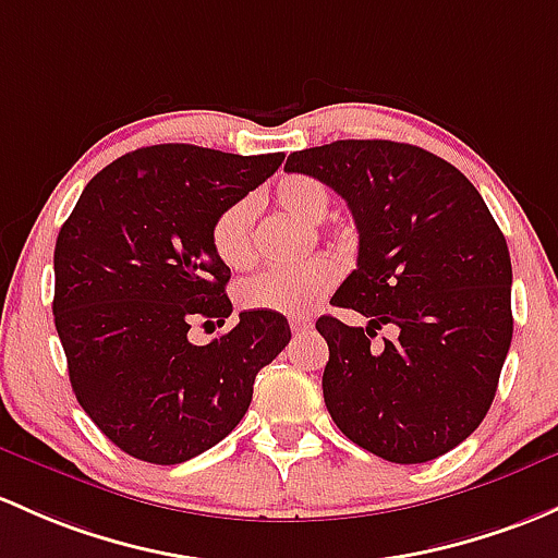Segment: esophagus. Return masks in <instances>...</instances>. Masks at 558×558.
<instances>
[{
    "instance_id": "obj_1",
    "label": "esophagus",
    "mask_w": 558,
    "mask_h": 558,
    "mask_svg": "<svg viewBox=\"0 0 558 558\" xmlns=\"http://www.w3.org/2000/svg\"><path fill=\"white\" fill-rule=\"evenodd\" d=\"M310 320H304V318H294L291 320V331H294V337H302V333H307L310 331Z\"/></svg>"
}]
</instances>
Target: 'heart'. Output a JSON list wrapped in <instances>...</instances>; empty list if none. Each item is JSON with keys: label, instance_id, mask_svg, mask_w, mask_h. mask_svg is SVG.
Returning a JSON list of instances; mask_svg holds the SVG:
<instances>
[{"label": "heart", "instance_id": "1", "mask_svg": "<svg viewBox=\"0 0 558 558\" xmlns=\"http://www.w3.org/2000/svg\"><path fill=\"white\" fill-rule=\"evenodd\" d=\"M275 208L294 216L304 225H320L331 205V195L313 175H286L272 190ZM254 219L251 197L234 201L221 210L210 227V245L230 269H245L254 262ZM337 283V267L331 259H310L296 267L267 269L238 286V302L245 310L299 315L320 302Z\"/></svg>", "mask_w": 558, "mask_h": 558}]
</instances>
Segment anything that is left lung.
Returning <instances> with one entry per match:
<instances>
[{
	"label": "left lung",
	"instance_id": "left-lung-1",
	"mask_svg": "<svg viewBox=\"0 0 558 558\" xmlns=\"http://www.w3.org/2000/svg\"><path fill=\"white\" fill-rule=\"evenodd\" d=\"M286 171L331 186L357 227V267L320 315L324 401L339 430L387 462L447 454L481 425L513 337L511 254L484 197L454 166L398 141H333ZM398 340L371 344L383 325Z\"/></svg>",
	"mask_w": 558,
	"mask_h": 558
}]
</instances>
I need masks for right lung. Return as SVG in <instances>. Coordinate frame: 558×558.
<instances>
[{"label": "right lung", "mask_w": 558, "mask_h": 558, "mask_svg": "<svg viewBox=\"0 0 558 558\" xmlns=\"http://www.w3.org/2000/svg\"><path fill=\"white\" fill-rule=\"evenodd\" d=\"M280 162V151L144 146L93 175L63 221L56 331L80 407L125 454L179 465L216 447L248 412L256 374L289 344V320L264 310L190 342L192 324L232 313L214 219Z\"/></svg>", "instance_id": "add662e5"}]
</instances>
